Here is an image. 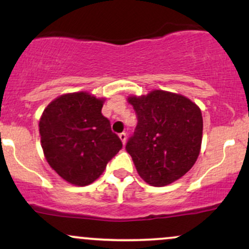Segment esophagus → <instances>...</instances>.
Instances as JSON below:
<instances>
[{
	"mask_svg": "<svg viewBox=\"0 0 249 249\" xmlns=\"http://www.w3.org/2000/svg\"><path fill=\"white\" fill-rule=\"evenodd\" d=\"M119 138H121L123 144H125V142H126V133H125V132L119 133Z\"/></svg>",
	"mask_w": 249,
	"mask_h": 249,
	"instance_id": "esophagus-1",
	"label": "esophagus"
}]
</instances>
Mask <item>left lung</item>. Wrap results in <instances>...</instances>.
<instances>
[{"mask_svg":"<svg viewBox=\"0 0 249 249\" xmlns=\"http://www.w3.org/2000/svg\"><path fill=\"white\" fill-rule=\"evenodd\" d=\"M128 103L138 123L126 151L139 176L152 186H165L181 178L200 152V108L186 97L162 90L128 97Z\"/></svg>","mask_w":249,"mask_h":249,"instance_id":"1","label":"left lung"}]
</instances>
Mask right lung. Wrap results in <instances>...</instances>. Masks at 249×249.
<instances>
[{
	"label": "right lung",
	"instance_id": "right-lung-1",
	"mask_svg": "<svg viewBox=\"0 0 249 249\" xmlns=\"http://www.w3.org/2000/svg\"><path fill=\"white\" fill-rule=\"evenodd\" d=\"M103 103L88 92H73L56 98L43 111L39 134L45 159L72 185L95 181L123 147L102 115Z\"/></svg>",
	"mask_w": 249,
	"mask_h": 249
}]
</instances>
